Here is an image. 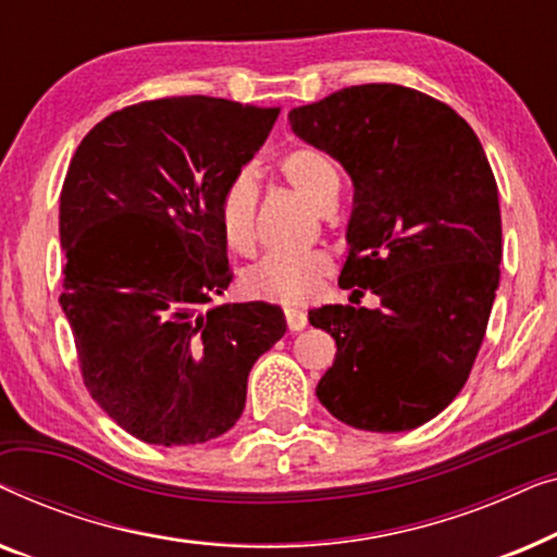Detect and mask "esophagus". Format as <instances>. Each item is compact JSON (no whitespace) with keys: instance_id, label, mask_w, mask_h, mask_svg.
<instances>
[{"instance_id":"1","label":"esophagus","mask_w":557,"mask_h":557,"mask_svg":"<svg viewBox=\"0 0 557 557\" xmlns=\"http://www.w3.org/2000/svg\"><path fill=\"white\" fill-rule=\"evenodd\" d=\"M284 314H286V324H288V330H292V332H301L304 326L309 324V317H307V311H304V309L286 307V309H284Z\"/></svg>"}]
</instances>
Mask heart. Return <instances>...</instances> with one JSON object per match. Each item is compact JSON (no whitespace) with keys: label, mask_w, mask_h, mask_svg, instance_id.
<instances>
[{"label":"heart","mask_w":557,"mask_h":557,"mask_svg":"<svg viewBox=\"0 0 557 557\" xmlns=\"http://www.w3.org/2000/svg\"><path fill=\"white\" fill-rule=\"evenodd\" d=\"M278 170L304 200L319 210L337 195L339 177L330 159L319 149L296 147L281 157ZM256 208L258 182L250 170H240L227 180L220 193L218 220L227 246L238 253H250L256 246ZM332 269V258L324 250L299 253H269L243 273V288L253 299L299 304L311 299Z\"/></svg>","instance_id":"obj_1"}]
</instances>
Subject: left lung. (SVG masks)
Here are the masks:
<instances>
[{"label":"left lung","mask_w":557,"mask_h":557,"mask_svg":"<svg viewBox=\"0 0 557 557\" xmlns=\"http://www.w3.org/2000/svg\"><path fill=\"white\" fill-rule=\"evenodd\" d=\"M288 124L352 180L339 286L380 301L309 311L337 345L317 398L352 429H418L461 393L497 296L492 166L451 106L395 83L342 88Z\"/></svg>","instance_id":"1"}]
</instances>
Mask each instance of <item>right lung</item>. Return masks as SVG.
I'll return each mask as SVG.
<instances>
[{
    "label": "right lung",
    "mask_w": 557,
    "mask_h": 557,
    "mask_svg": "<svg viewBox=\"0 0 557 557\" xmlns=\"http://www.w3.org/2000/svg\"><path fill=\"white\" fill-rule=\"evenodd\" d=\"M276 119L225 98H159L106 116L67 166L60 304L88 393L147 444L231 431L250 368L286 332L276 304L208 307L231 284L220 193Z\"/></svg>",
    "instance_id": "add662e5"
}]
</instances>
